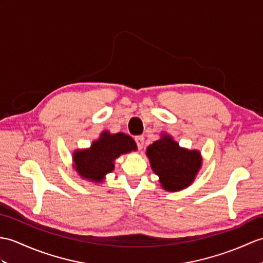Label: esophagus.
<instances>
[{
	"mask_svg": "<svg viewBox=\"0 0 263 263\" xmlns=\"http://www.w3.org/2000/svg\"><path fill=\"white\" fill-rule=\"evenodd\" d=\"M134 141L137 143V146L139 149L143 148V143H144V137L143 136H138L134 138Z\"/></svg>",
	"mask_w": 263,
	"mask_h": 263,
	"instance_id": "1",
	"label": "esophagus"
}]
</instances>
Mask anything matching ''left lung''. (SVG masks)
Listing matches in <instances>:
<instances>
[{
	"instance_id": "8db88e82",
	"label": "left lung",
	"mask_w": 263,
	"mask_h": 263,
	"mask_svg": "<svg viewBox=\"0 0 263 263\" xmlns=\"http://www.w3.org/2000/svg\"><path fill=\"white\" fill-rule=\"evenodd\" d=\"M151 168L168 192H178L192 184L201 166L199 152L179 148L169 136H163L146 149Z\"/></svg>"
}]
</instances>
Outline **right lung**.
I'll return each mask as SVG.
<instances>
[{"instance_id":"1","label":"right lung","mask_w":263,"mask_h":263,"mask_svg":"<svg viewBox=\"0 0 263 263\" xmlns=\"http://www.w3.org/2000/svg\"><path fill=\"white\" fill-rule=\"evenodd\" d=\"M136 149V142L126 134L104 132L100 140L93 142L89 150L75 152V169L83 178L96 182L102 181L104 176L114 169L113 162L120 155Z\"/></svg>"}]
</instances>
